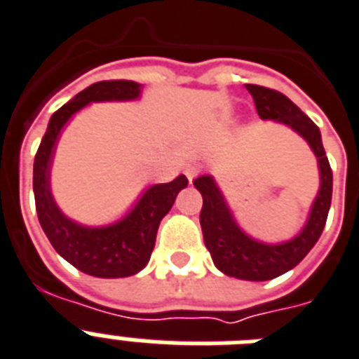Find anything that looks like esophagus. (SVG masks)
<instances>
[{
	"instance_id": "obj_1",
	"label": "esophagus",
	"mask_w": 359,
	"mask_h": 359,
	"mask_svg": "<svg viewBox=\"0 0 359 359\" xmlns=\"http://www.w3.org/2000/svg\"><path fill=\"white\" fill-rule=\"evenodd\" d=\"M199 170H201V165L197 164V162H189V164H186L184 173H186V177H188V179L191 180L195 177V175L199 173Z\"/></svg>"
}]
</instances>
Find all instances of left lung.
I'll return each instance as SVG.
<instances>
[{"mask_svg":"<svg viewBox=\"0 0 359 359\" xmlns=\"http://www.w3.org/2000/svg\"><path fill=\"white\" fill-rule=\"evenodd\" d=\"M247 90L255 99L256 110L262 119H273L276 123L287 125L308 142L317 156L321 177V186L306 225L295 238L284 243H264L250 238L234 219V214L212 175H201L194 180V186L203 195L201 229L215 267L226 276L262 282L293 269L321 238L332 203V170L323 147L321 130L291 99L276 90L258 84H247Z\"/></svg>","mask_w":359,"mask_h":359,"instance_id":"1","label":"left lung"}]
</instances>
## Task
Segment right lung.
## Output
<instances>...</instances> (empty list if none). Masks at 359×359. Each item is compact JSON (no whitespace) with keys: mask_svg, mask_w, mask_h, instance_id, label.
<instances>
[{"mask_svg":"<svg viewBox=\"0 0 359 359\" xmlns=\"http://www.w3.org/2000/svg\"><path fill=\"white\" fill-rule=\"evenodd\" d=\"M140 94L142 84L134 81H101L84 88L51 116L34 156L33 191L42 230L64 260L99 278H123L144 269L154 249L160 221L171 210L177 194L188 186V179L179 175L171 182L149 186L119 221L107 226H86L66 217L55 203L51 164L60 130L74 114L90 103L134 101Z\"/></svg>","mask_w":359,"mask_h":359,"instance_id":"obj_1","label":"right lung"}]
</instances>
